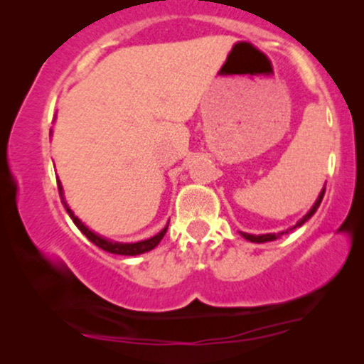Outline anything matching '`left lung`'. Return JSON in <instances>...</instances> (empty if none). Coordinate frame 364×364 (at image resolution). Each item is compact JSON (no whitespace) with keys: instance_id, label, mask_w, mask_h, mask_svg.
<instances>
[{"instance_id":"left-lung-1","label":"left lung","mask_w":364,"mask_h":364,"mask_svg":"<svg viewBox=\"0 0 364 364\" xmlns=\"http://www.w3.org/2000/svg\"><path fill=\"white\" fill-rule=\"evenodd\" d=\"M323 196H325V187H323V191L320 192V196H318V198H316V202H315V205H313V207H311V210H310V212H308V213H306V215H305V217H303L300 222H296V225H293V227L290 228V230H295V228H296V227H301V225H303V223H305L306 220H310V218H311V215H313V213H315V212H316V208H318V207H320V203H321V200H323ZM285 233H288V230H287V232H280V233H267V235H252V233H242V235H243V237H245V238H247V240H250V242H255V243H263V242H272V240H277V238H278V237H280V235H285Z\"/></svg>"}]
</instances>
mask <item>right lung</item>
<instances>
[{
    "label": "right lung",
    "instance_id": "obj_1",
    "mask_svg": "<svg viewBox=\"0 0 364 364\" xmlns=\"http://www.w3.org/2000/svg\"><path fill=\"white\" fill-rule=\"evenodd\" d=\"M58 188H59V196H61V202L64 203V207H66V212L69 213V217H71L73 222L76 223V227L84 233V235L89 238V240L94 243V245H97L99 248H102V250H106L109 253H116V255H141V253H146L149 250H152V248H156L159 245V242L162 240L164 235H166L168 225H166V228H162V230L159 232L157 235H154V237L147 238V240H142V242L121 243V242L107 240V238H104L101 235H97V233H94L92 230H89V228L84 225V223L79 220L76 215H74V212L68 207L66 200H64L63 186H61V182H59V181H58Z\"/></svg>",
    "mask_w": 364,
    "mask_h": 364
}]
</instances>
